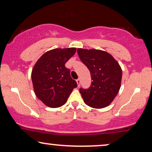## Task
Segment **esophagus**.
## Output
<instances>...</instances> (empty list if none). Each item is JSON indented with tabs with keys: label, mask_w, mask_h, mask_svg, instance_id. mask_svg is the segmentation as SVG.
I'll use <instances>...</instances> for the list:
<instances>
[{
	"label": "esophagus",
	"mask_w": 152,
	"mask_h": 152,
	"mask_svg": "<svg viewBox=\"0 0 152 152\" xmlns=\"http://www.w3.org/2000/svg\"><path fill=\"white\" fill-rule=\"evenodd\" d=\"M76 82H77V85H78V86H80V83H81L80 79H77V80H76Z\"/></svg>",
	"instance_id": "34e87169"
}]
</instances>
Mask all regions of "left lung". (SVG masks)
<instances>
[{
	"label": "left lung",
	"instance_id": "left-lung-1",
	"mask_svg": "<svg viewBox=\"0 0 152 152\" xmlns=\"http://www.w3.org/2000/svg\"><path fill=\"white\" fill-rule=\"evenodd\" d=\"M80 59L91 72V86L80 92L86 104L95 109L109 106L119 92L122 69L113 56L95 49L78 48Z\"/></svg>",
	"mask_w": 152,
	"mask_h": 152
}]
</instances>
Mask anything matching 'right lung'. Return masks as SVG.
<instances>
[{
  "instance_id": "right-lung-1",
  "label": "right lung",
  "mask_w": 152,
  "mask_h": 152,
  "mask_svg": "<svg viewBox=\"0 0 152 152\" xmlns=\"http://www.w3.org/2000/svg\"><path fill=\"white\" fill-rule=\"evenodd\" d=\"M75 52V48L51 50L35 64L31 75L35 95L48 107H61L77 86L70 77V70L65 66Z\"/></svg>"
}]
</instances>
